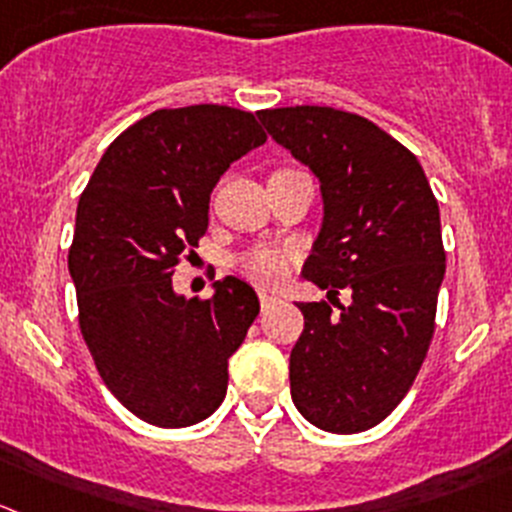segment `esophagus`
Here are the masks:
<instances>
[{
	"label": "esophagus",
	"mask_w": 512,
	"mask_h": 512,
	"mask_svg": "<svg viewBox=\"0 0 512 512\" xmlns=\"http://www.w3.org/2000/svg\"><path fill=\"white\" fill-rule=\"evenodd\" d=\"M259 299H261V309H271V306L279 304V299H276V296H271V294H261Z\"/></svg>",
	"instance_id": "1"
}]
</instances>
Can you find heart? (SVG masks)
Segmentation results:
<instances>
[{
	"mask_svg": "<svg viewBox=\"0 0 512 512\" xmlns=\"http://www.w3.org/2000/svg\"><path fill=\"white\" fill-rule=\"evenodd\" d=\"M299 259V248L284 243V246H274V243H259V246H251L238 256L236 266L246 279H251L253 284L276 286L284 284L291 274V266Z\"/></svg>",
	"mask_w": 512,
	"mask_h": 512,
	"instance_id": "obj_1",
	"label": "heart"
}]
</instances>
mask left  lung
Instances as JSON below:
<instances>
[{
  "mask_svg": "<svg viewBox=\"0 0 512 512\" xmlns=\"http://www.w3.org/2000/svg\"><path fill=\"white\" fill-rule=\"evenodd\" d=\"M271 138L321 183L324 223L304 276L353 304H299L291 349L296 410L319 430L354 435L405 399L435 334L445 276L440 208L420 160L362 115L296 105L261 110Z\"/></svg>",
  "mask_w": 512,
  "mask_h": 512,
  "instance_id": "left-lung-1",
  "label": "left lung"
}]
</instances>
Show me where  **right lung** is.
Returning <instances> with one entry per match:
<instances>
[{"instance_id": "add662e5", "label": "right lung", "mask_w": 512, "mask_h": 512, "mask_svg": "<svg viewBox=\"0 0 512 512\" xmlns=\"http://www.w3.org/2000/svg\"><path fill=\"white\" fill-rule=\"evenodd\" d=\"M264 143L246 110H155L110 143L77 203L67 266L82 339L107 389L148 425H196L226 397L228 357L259 296L226 276L211 299H183L170 279L206 236L218 178Z\"/></svg>"}]
</instances>
